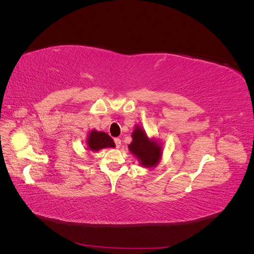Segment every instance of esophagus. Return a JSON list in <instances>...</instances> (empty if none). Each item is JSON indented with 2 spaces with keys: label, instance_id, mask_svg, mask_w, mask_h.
<instances>
[{
  "label": "esophagus",
  "instance_id": "1",
  "mask_svg": "<svg viewBox=\"0 0 254 254\" xmlns=\"http://www.w3.org/2000/svg\"><path fill=\"white\" fill-rule=\"evenodd\" d=\"M114 143H115V146H117V147H118V148H120V146H121V143H122L121 139H119V137H115V139H114Z\"/></svg>",
  "mask_w": 254,
  "mask_h": 254
}]
</instances>
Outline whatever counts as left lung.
<instances>
[{
  "label": "left lung",
  "mask_w": 254,
  "mask_h": 254,
  "mask_svg": "<svg viewBox=\"0 0 254 254\" xmlns=\"http://www.w3.org/2000/svg\"><path fill=\"white\" fill-rule=\"evenodd\" d=\"M132 142L128 145L130 152L137 159L141 166H156L162 157V148L155 139H149L140 126H135L131 134Z\"/></svg>",
  "instance_id": "left-lung-1"
}]
</instances>
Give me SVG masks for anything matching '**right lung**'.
Masks as SVG:
<instances>
[{
	"mask_svg": "<svg viewBox=\"0 0 254 254\" xmlns=\"http://www.w3.org/2000/svg\"><path fill=\"white\" fill-rule=\"evenodd\" d=\"M87 145L88 149L92 151H98L106 147H115V144L109 134L103 131H97V130H91L88 134Z\"/></svg>",
	"mask_w": 254,
	"mask_h": 254,
	"instance_id": "right-lung-1",
	"label": "right lung"
}]
</instances>
